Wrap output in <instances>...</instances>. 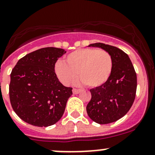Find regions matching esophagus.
<instances>
[{"label":"esophagus","instance_id":"esophagus-1","mask_svg":"<svg viewBox=\"0 0 155 155\" xmlns=\"http://www.w3.org/2000/svg\"><path fill=\"white\" fill-rule=\"evenodd\" d=\"M79 92H80V90H79V89H76V88L73 89V93L74 94H79Z\"/></svg>","mask_w":155,"mask_h":155}]
</instances>
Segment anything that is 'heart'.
<instances>
[{
    "label": "heart",
    "instance_id": "heart-1",
    "mask_svg": "<svg viewBox=\"0 0 155 155\" xmlns=\"http://www.w3.org/2000/svg\"><path fill=\"white\" fill-rule=\"evenodd\" d=\"M113 70V59L105 50L81 48L65 58V63L55 64V73L64 85H69L76 79L88 87H98L107 83Z\"/></svg>",
    "mask_w": 155,
    "mask_h": 155
}]
</instances>
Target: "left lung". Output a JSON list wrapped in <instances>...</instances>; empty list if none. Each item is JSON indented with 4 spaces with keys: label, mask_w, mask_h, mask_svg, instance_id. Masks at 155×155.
<instances>
[{
    "label": "left lung",
    "mask_w": 155,
    "mask_h": 155,
    "mask_svg": "<svg viewBox=\"0 0 155 155\" xmlns=\"http://www.w3.org/2000/svg\"><path fill=\"white\" fill-rule=\"evenodd\" d=\"M108 51L113 59V70L107 83L91 89L86 107L89 118L100 124L115 122L130 110L137 92V73L129 56L115 46L101 43L89 45Z\"/></svg>",
    "instance_id": "8db88e82"
}]
</instances>
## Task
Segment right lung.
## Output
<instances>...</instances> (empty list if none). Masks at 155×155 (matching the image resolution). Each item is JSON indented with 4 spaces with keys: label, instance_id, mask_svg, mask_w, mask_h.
<instances>
[{
    "label": "right lung",
    "instance_id": "1",
    "mask_svg": "<svg viewBox=\"0 0 155 155\" xmlns=\"http://www.w3.org/2000/svg\"><path fill=\"white\" fill-rule=\"evenodd\" d=\"M63 48H42L18 60L10 74V104L26 123L37 127L55 124L64 112L72 87L59 82L54 72Z\"/></svg>",
    "mask_w": 155,
    "mask_h": 155
}]
</instances>
